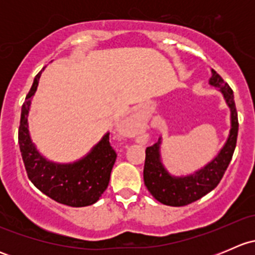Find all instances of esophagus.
<instances>
[{
    "label": "esophagus",
    "mask_w": 255,
    "mask_h": 255,
    "mask_svg": "<svg viewBox=\"0 0 255 255\" xmlns=\"http://www.w3.org/2000/svg\"><path fill=\"white\" fill-rule=\"evenodd\" d=\"M135 122H137V120H135V118H130V120H127V125H134Z\"/></svg>",
    "instance_id": "1"
}]
</instances>
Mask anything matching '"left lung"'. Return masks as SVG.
<instances>
[{"label": "left lung", "instance_id": "obj_1", "mask_svg": "<svg viewBox=\"0 0 255 255\" xmlns=\"http://www.w3.org/2000/svg\"><path fill=\"white\" fill-rule=\"evenodd\" d=\"M211 73L212 76L208 82L211 86L220 89L231 111L230 135L220 153L204 168L199 169L194 174L174 176L164 168L161 163V138H159L158 143L145 149V163L143 171L144 184L154 199L168 206H185L212 191L220 184L235 151L238 135V115L233 91L230 85L223 81V79L213 69Z\"/></svg>", "mask_w": 255, "mask_h": 255}]
</instances>
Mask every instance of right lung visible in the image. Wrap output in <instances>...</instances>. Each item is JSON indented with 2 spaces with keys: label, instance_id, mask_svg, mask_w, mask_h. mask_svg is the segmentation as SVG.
<instances>
[{
  "label": "right lung",
  "instance_id": "right-lung-1",
  "mask_svg": "<svg viewBox=\"0 0 255 255\" xmlns=\"http://www.w3.org/2000/svg\"><path fill=\"white\" fill-rule=\"evenodd\" d=\"M44 69V68H43ZM42 71L34 78L20 112L18 143L27 175L38 190L59 204L84 207L95 204L110 182L117 154L110 144V133L78 161L68 164L48 160L38 151L28 129L30 101L35 94Z\"/></svg>",
  "mask_w": 255,
  "mask_h": 255
}]
</instances>
